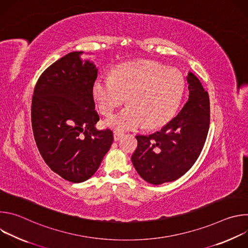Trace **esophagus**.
Listing matches in <instances>:
<instances>
[{"label":"esophagus","instance_id":"esophagus-1","mask_svg":"<svg viewBox=\"0 0 248 248\" xmlns=\"http://www.w3.org/2000/svg\"><path fill=\"white\" fill-rule=\"evenodd\" d=\"M124 135V133L123 131H121V130H115V131H114V139H115V140L121 139Z\"/></svg>","mask_w":248,"mask_h":248}]
</instances>
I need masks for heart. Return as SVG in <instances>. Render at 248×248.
Segmentation results:
<instances>
[{"label": "heart", "mask_w": 248, "mask_h": 248, "mask_svg": "<svg viewBox=\"0 0 248 248\" xmlns=\"http://www.w3.org/2000/svg\"><path fill=\"white\" fill-rule=\"evenodd\" d=\"M184 91L180 70L153 61L124 63L112 77H99L93 86L98 109L104 115L111 114L128 96L129 105L104 122L121 130L163 125L178 111Z\"/></svg>", "instance_id": "heart-1"}]
</instances>
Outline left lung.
<instances>
[{"instance_id":"obj_1","label":"left lung","mask_w":248,"mask_h":248,"mask_svg":"<svg viewBox=\"0 0 248 248\" xmlns=\"http://www.w3.org/2000/svg\"><path fill=\"white\" fill-rule=\"evenodd\" d=\"M189 96L184 108L161 130L136 135L131 162L147 183L162 185L184 175L198 159L210 125V101L199 79L189 73Z\"/></svg>"}]
</instances>
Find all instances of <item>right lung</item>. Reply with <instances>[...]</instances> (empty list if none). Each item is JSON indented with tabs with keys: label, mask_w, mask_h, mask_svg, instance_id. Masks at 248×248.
<instances>
[{
	"label": "right lung",
	"mask_w": 248,
	"mask_h": 248,
	"mask_svg": "<svg viewBox=\"0 0 248 248\" xmlns=\"http://www.w3.org/2000/svg\"><path fill=\"white\" fill-rule=\"evenodd\" d=\"M82 52L56 61L40 76L31 104L35 142L49 168L70 183L96 172L114 141L109 128L98 130L93 86L98 69Z\"/></svg>",
	"instance_id": "obj_1"
}]
</instances>
